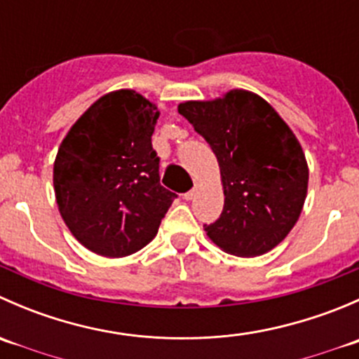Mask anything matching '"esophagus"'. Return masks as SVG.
Here are the masks:
<instances>
[{
    "mask_svg": "<svg viewBox=\"0 0 359 359\" xmlns=\"http://www.w3.org/2000/svg\"><path fill=\"white\" fill-rule=\"evenodd\" d=\"M196 194H198V186H194L193 189L189 191V193H186V194H184V200H187V201L194 200V196H196Z\"/></svg>",
    "mask_w": 359,
    "mask_h": 359,
    "instance_id": "34e87169",
    "label": "esophagus"
}]
</instances>
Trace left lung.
Segmentation results:
<instances>
[{
  "mask_svg": "<svg viewBox=\"0 0 359 359\" xmlns=\"http://www.w3.org/2000/svg\"><path fill=\"white\" fill-rule=\"evenodd\" d=\"M180 114L210 144L220 170L224 210L205 226L220 250L259 257L299 220L309 168L295 133L257 93L233 88L212 100H186Z\"/></svg>",
  "mask_w": 359,
  "mask_h": 359,
  "instance_id": "left-lung-1",
  "label": "left lung"
}]
</instances>
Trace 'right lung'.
Returning a JSON list of instances; mask_svg holds the SVG:
<instances>
[{
    "label": "right lung",
    "mask_w": 359,
    "mask_h": 359,
    "mask_svg": "<svg viewBox=\"0 0 359 359\" xmlns=\"http://www.w3.org/2000/svg\"><path fill=\"white\" fill-rule=\"evenodd\" d=\"M158 106L130 88L97 99L60 142L53 189L72 236L97 255L119 259L158 234L175 194L159 184L151 144Z\"/></svg>",
    "instance_id": "1"
}]
</instances>
